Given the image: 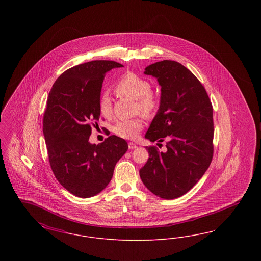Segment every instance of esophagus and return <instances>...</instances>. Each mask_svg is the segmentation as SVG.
<instances>
[{
  "mask_svg": "<svg viewBox=\"0 0 261 261\" xmlns=\"http://www.w3.org/2000/svg\"><path fill=\"white\" fill-rule=\"evenodd\" d=\"M128 148H129V149H136L137 145L134 144V143H129L128 144Z\"/></svg>",
  "mask_w": 261,
  "mask_h": 261,
  "instance_id": "esophagus-1",
  "label": "esophagus"
}]
</instances>
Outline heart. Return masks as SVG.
<instances>
[{
  "label": "heart",
  "instance_id": "1",
  "mask_svg": "<svg viewBox=\"0 0 261 261\" xmlns=\"http://www.w3.org/2000/svg\"><path fill=\"white\" fill-rule=\"evenodd\" d=\"M150 87L151 85L148 79L133 72H127L117 81L114 90L121 96L136 99L137 109L139 111L150 113L156 109L159 103L158 96ZM99 106V112L103 116L110 117L112 115V100L108 93H103L100 96ZM143 127L144 121L142 117H136L118 121L113 127V132L117 136L133 140L139 135Z\"/></svg>",
  "mask_w": 261,
  "mask_h": 261
}]
</instances>
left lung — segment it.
Instances as JSON below:
<instances>
[{
  "label": "left lung",
  "mask_w": 261,
  "mask_h": 261,
  "mask_svg": "<svg viewBox=\"0 0 261 261\" xmlns=\"http://www.w3.org/2000/svg\"><path fill=\"white\" fill-rule=\"evenodd\" d=\"M144 73L155 77L162 87L160 109L145 137L158 141V146L167 142L166 151L146 147L149 158L140 177L155 196L176 199L195 186L211 165L212 105L199 79L179 62H155Z\"/></svg>",
  "instance_id": "8db88e82"
}]
</instances>
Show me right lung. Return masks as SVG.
<instances>
[{"mask_svg": "<svg viewBox=\"0 0 261 261\" xmlns=\"http://www.w3.org/2000/svg\"><path fill=\"white\" fill-rule=\"evenodd\" d=\"M123 65L93 61L65 70L54 83L43 118V133L50 168L63 188L76 197L98 195L112 180L113 170L128 149L124 139L112 135L91 144L92 125L99 120L105 75Z\"/></svg>", "mask_w": 261, "mask_h": 261, "instance_id": "1", "label": "right lung"}]
</instances>
